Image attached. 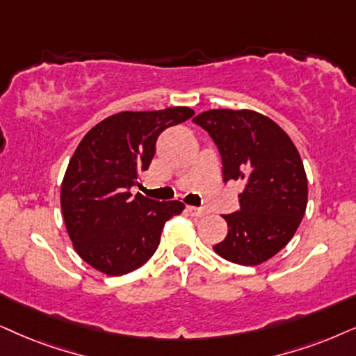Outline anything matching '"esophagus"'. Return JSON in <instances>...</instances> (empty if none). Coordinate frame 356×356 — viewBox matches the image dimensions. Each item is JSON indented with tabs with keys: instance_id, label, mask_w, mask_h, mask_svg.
I'll use <instances>...</instances> for the list:
<instances>
[{
	"instance_id": "obj_1",
	"label": "esophagus",
	"mask_w": 356,
	"mask_h": 356,
	"mask_svg": "<svg viewBox=\"0 0 356 356\" xmlns=\"http://www.w3.org/2000/svg\"><path fill=\"white\" fill-rule=\"evenodd\" d=\"M187 210H188V213L192 215V217H197V218L205 217V215H207V210L200 209V207H187Z\"/></svg>"
}]
</instances>
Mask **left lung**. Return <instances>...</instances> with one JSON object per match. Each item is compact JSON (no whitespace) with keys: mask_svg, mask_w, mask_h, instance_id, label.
Masks as SVG:
<instances>
[{"mask_svg":"<svg viewBox=\"0 0 356 356\" xmlns=\"http://www.w3.org/2000/svg\"><path fill=\"white\" fill-rule=\"evenodd\" d=\"M192 121L217 145L223 181L246 184L240 210L223 215L228 235L215 253L243 266L264 263L291 241L307 207V177L294 143L251 110H209Z\"/></svg>","mask_w":356,"mask_h":356,"instance_id":"left-lung-1","label":"left lung"}]
</instances>
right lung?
Here are the masks:
<instances>
[{"mask_svg": "<svg viewBox=\"0 0 356 356\" xmlns=\"http://www.w3.org/2000/svg\"><path fill=\"white\" fill-rule=\"evenodd\" d=\"M187 106L121 111L85 134L60 188L64 222L74 248L108 276L141 268L154 254L164 223L186 205L131 195L149 168L156 141L169 126L192 118Z\"/></svg>", "mask_w": 356, "mask_h": 356, "instance_id": "right-lung-1", "label": "right lung"}]
</instances>
